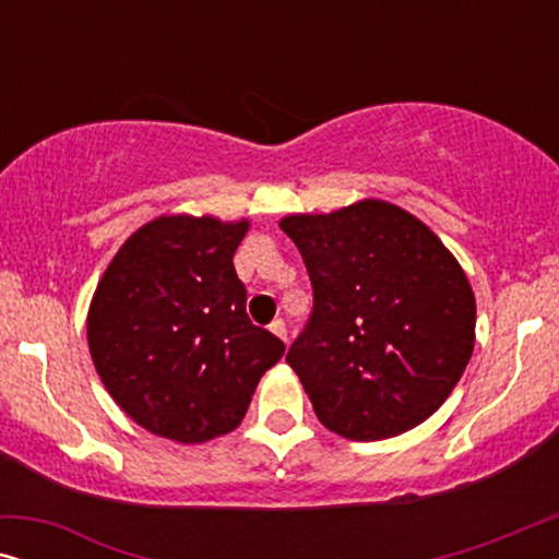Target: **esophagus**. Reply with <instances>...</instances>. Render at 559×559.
Segmentation results:
<instances>
[{"mask_svg":"<svg viewBox=\"0 0 559 559\" xmlns=\"http://www.w3.org/2000/svg\"><path fill=\"white\" fill-rule=\"evenodd\" d=\"M270 331H272L274 335H277V338H282V341L287 343V325H285V320H282V318L272 320V323H270Z\"/></svg>","mask_w":559,"mask_h":559,"instance_id":"obj_1","label":"esophagus"}]
</instances>
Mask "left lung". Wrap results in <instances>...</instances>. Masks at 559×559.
Instances as JSON below:
<instances>
[{"mask_svg": "<svg viewBox=\"0 0 559 559\" xmlns=\"http://www.w3.org/2000/svg\"><path fill=\"white\" fill-rule=\"evenodd\" d=\"M312 312L287 350L328 430L381 440L425 423L471 361L476 297L442 241L400 205L287 216Z\"/></svg>", "mask_w": 559, "mask_h": 559, "instance_id": "obj_1", "label": "left lung"}]
</instances>
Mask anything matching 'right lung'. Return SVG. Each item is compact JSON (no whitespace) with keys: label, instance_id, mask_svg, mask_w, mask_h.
Listing matches in <instances>:
<instances>
[{"label":"right lung","instance_id":"right-lung-1","mask_svg":"<svg viewBox=\"0 0 559 559\" xmlns=\"http://www.w3.org/2000/svg\"><path fill=\"white\" fill-rule=\"evenodd\" d=\"M249 221L163 216L111 259L88 310V348L114 402L178 442L231 432L285 354L247 316L234 254Z\"/></svg>","mask_w":559,"mask_h":559}]
</instances>
